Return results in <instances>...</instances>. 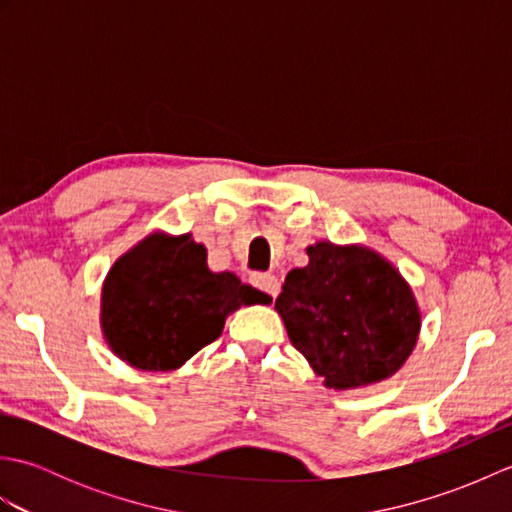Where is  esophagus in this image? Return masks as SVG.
<instances>
[{"label":"esophagus","mask_w":512,"mask_h":512,"mask_svg":"<svg viewBox=\"0 0 512 512\" xmlns=\"http://www.w3.org/2000/svg\"><path fill=\"white\" fill-rule=\"evenodd\" d=\"M250 284H253L257 290L266 292L268 297H277L279 295V281L275 275H268V273H255L250 277Z\"/></svg>","instance_id":"obj_1"}]
</instances>
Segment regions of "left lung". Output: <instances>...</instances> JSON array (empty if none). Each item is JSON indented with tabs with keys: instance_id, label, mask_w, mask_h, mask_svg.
Returning <instances> with one entry per match:
<instances>
[{
	"instance_id": "1",
	"label": "left lung",
	"mask_w": 512,
	"mask_h": 512,
	"mask_svg": "<svg viewBox=\"0 0 512 512\" xmlns=\"http://www.w3.org/2000/svg\"><path fill=\"white\" fill-rule=\"evenodd\" d=\"M308 257L275 301L292 345L325 387L354 389L396 374L420 332L407 281L365 246L319 242Z\"/></svg>"
}]
</instances>
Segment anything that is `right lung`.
Listing matches in <instances>:
<instances>
[{
	"mask_svg": "<svg viewBox=\"0 0 512 512\" xmlns=\"http://www.w3.org/2000/svg\"><path fill=\"white\" fill-rule=\"evenodd\" d=\"M270 297L233 273H211L191 235L151 233L116 259L101 295L107 345L125 363L167 372L213 343L224 319Z\"/></svg>",
	"mask_w": 512,
	"mask_h": 512,
	"instance_id": "right-lung-1",
	"label": "right lung"
}]
</instances>
